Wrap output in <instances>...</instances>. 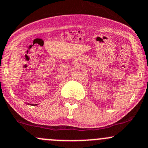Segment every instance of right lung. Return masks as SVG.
Listing matches in <instances>:
<instances>
[{
  "instance_id": "obj_1",
  "label": "right lung",
  "mask_w": 148,
  "mask_h": 148,
  "mask_svg": "<svg viewBox=\"0 0 148 148\" xmlns=\"http://www.w3.org/2000/svg\"><path fill=\"white\" fill-rule=\"evenodd\" d=\"M28 104H29V105H33V106H34V105H36V104H29V103H28Z\"/></svg>"
}]
</instances>
